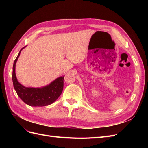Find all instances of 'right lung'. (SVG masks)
I'll list each match as a JSON object with an SVG mask.
<instances>
[{
  "label": "right lung",
  "mask_w": 148,
  "mask_h": 148,
  "mask_svg": "<svg viewBox=\"0 0 148 148\" xmlns=\"http://www.w3.org/2000/svg\"><path fill=\"white\" fill-rule=\"evenodd\" d=\"M22 48L14 61L13 66L12 80L18 96L25 104L33 107H42L50 105L54 102L62 94L64 88V79L65 76L60 77L52 82L47 86L42 88L25 87L18 82L16 73V62L18 59Z\"/></svg>",
  "instance_id": "add662e5"
}]
</instances>
